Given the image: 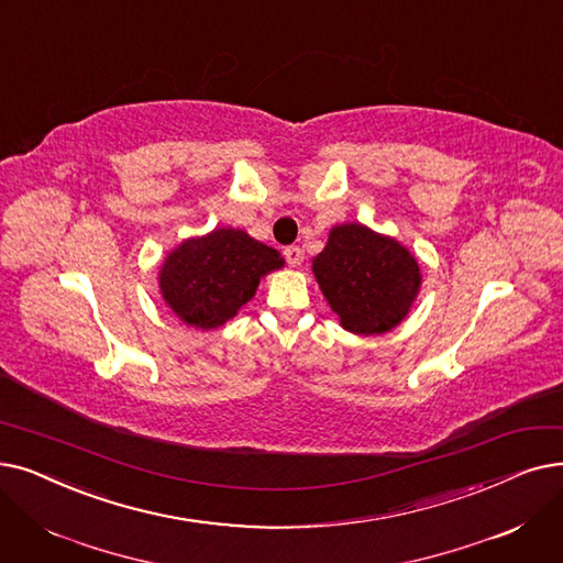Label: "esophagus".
I'll list each match as a JSON object with an SVG mask.
<instances>
[{
    "instance_id": "obj_1",
    "label": "esophagus",
    "mask_w": 563,
    "mask_h": 563,
    "mask_svg": "<svg viewBox=\"0 0 563 563\" xmlns=\"http://www.w3.org/2000/svg\"><path fill=\"white\" fill-rule=\"evenodd\" d=\"M285 260L289 266H299L303 260V251L299 246H287L285 249Z\"/></svg>"
}]
</instances>
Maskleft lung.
Here are the masks:
<instances>
[{"label": "left lung", "instance_id": "left-lung-1", "mask_svg": "<svg viewBox=\"0 0 563 563\" xmlns=\"http://www.w3.org/2000/svg\"><path fill=\"white\" fill-rule=\"evenodd\" d=\"M312 274L342 329L358 335L396 329L421 287L417 257L361 223L329 232L324 251L312 260Z\"/></svg>", "mask_w": 563, "mask_h": 563}]
</instances>
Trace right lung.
I'll use <instances>...</instances> for the list:
<instances>
[{
	"label": "right lung",
	"mask_w": 563,
	"mask_h": 563,
	"mask_svg": "<svg viewBox=\"0 0 563 563\" xmlns=\"http://www.w3.org/2000/svg\"><path fill=\"white\" fill-rule=\"evenodd\" d=\"M285 264L243 230L221 228L186 239L161 266L158 285L165 303L195 329H218L255 297L260 278Z\"/></svg>",
	"instance_id": "right-lung-1"
}]
</instances>
